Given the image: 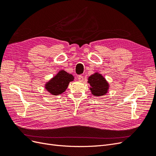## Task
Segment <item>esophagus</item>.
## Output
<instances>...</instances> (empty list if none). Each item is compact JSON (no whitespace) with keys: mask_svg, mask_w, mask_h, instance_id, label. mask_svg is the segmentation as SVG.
Returning a JSON list of instances; mask_svg holds the SVG:
<instances>
[{"mask_svg":"<svg viewBox=\"0 0 156 156\" xmlns=\"http://www.w3.org/2000/svg\"><path fill=\"white\" fill-rule=\"evenodd\" d=\"M78 79H79V81H83V80H84V77L82 76V75H79V76L78 77Z\"/></svg>","mask_w":156,"mask_h":156,"instance_id":"obj_1","label":"esophagus"}]
</instances>
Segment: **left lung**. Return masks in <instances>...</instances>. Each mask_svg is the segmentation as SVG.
Returning <instances> with one entry per match:
<instances>
[{"label":"left lung","mask_w":156,"mask_h":156,"mask_svg":"<svg viewBox=\"0 0 156 156\" xmlns=\"http://www.w3.org/2000/svg\"><path fill=\"white\" fill-rule=\"evenodd\" d=\"M90 90L94 96H104L109 89V84L105 78L99 72H95L88 78Z\"/></svg>","instance_id":"8db88e82"}]
</instances>
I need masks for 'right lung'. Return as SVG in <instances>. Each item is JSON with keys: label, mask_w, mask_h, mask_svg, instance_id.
<instances>
[{"label": "right lung", "mask_w": 156, "mask_h": 156, "mask_svg": "<svg viewBox=\"0 0 156 156\" xmlns=\"http://www.w3.org/2000/svg\"><path fill=\"white\" fill-rule=\"evenodd\" d=\"M74 77L64 69L60 70L53 77L45 84L44 88L53 96L60 95L66 91L69 83L73 81Z\"/></svg>", "instance_id": "add662e5"}]
</instances>
